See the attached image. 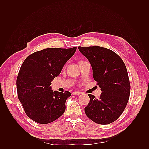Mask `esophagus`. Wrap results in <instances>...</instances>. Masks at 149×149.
Segmentation results:
<instances>
[{
	"label": "esophagus",
	"instance_id": "esophagus-1",
	"mask_svg": "<svg viewBox=\"0 0 149 149\" xmlns=\"http://www.w3.org/2000/svg\"><path fill=\"white\" fill-rule=\"evenodd\" d=\"M82 93L81 92H79V91H74L72 93L73 95H81Z\"/></svg>",
	"mask_w": 149,
	"mask_h": 149
}]
</instances>
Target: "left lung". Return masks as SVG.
Here are the masks:
<instances>
[{
	"label": "left lung",
	"instance_id": "left-lung-1",
	"mask_svg": "<svg viewBox=\"0 0 149 149\" xmlns=\"http://www.w3.org/2000/svg\"><path fill=\"white\" fill-rule=\"evenodd\" d=\"M93 70V77L102 91L99 99L88 94L90 101L84 108L94 122L106 125L119 118L129 100L131 86L127 68L120 57L104 47H78Z\"/></svg>",
	"mask_w": 149,
	"mask_h": 149
}]
</instances>
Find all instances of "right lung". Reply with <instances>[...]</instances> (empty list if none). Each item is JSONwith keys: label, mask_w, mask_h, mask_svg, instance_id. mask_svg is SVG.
<instances>
[{"label": "right lung", "mask_w": 149, "mask_h": 149, "mask_svg": "<svg viewBox=\"0 0 149 149\" xmlns=\"http://www.w3.org/2000/svg\"><path fill=\"white\" fill-rule=\"evenodd\" d=\"M76 49H45L25 59L17 77L18 97L26 115L33 121L49 123L64 113L66 100L71 93L53 91L50 84Z\"/></svg>", "instance_id": "obj_1"}]
</instances>
